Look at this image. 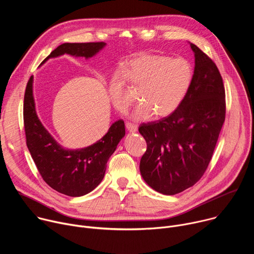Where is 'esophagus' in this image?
<instances>
[{
	"mask_svg": "<svg viewBox=\"0 0 254 254\" xmlns=\"http://www.w3.org/2000/svg\"><path fill=\"white\" fill-rule=\"evenodd\" d=\"M126 127L129 132H135L137 130V126L133 125L131 123H127L126 124Z\"/></svg>",
	"mask_w": 254,
	"mask_h": 254,
	"instance_id": "obj_1",
	"label": "esophagus"
}]
</instances>
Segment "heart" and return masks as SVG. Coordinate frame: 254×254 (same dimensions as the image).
<instances>
[{
	"label": "heart",
	"mask_w": 254,
	"mask_h": 254,
	"mask_svg": "<svg viewBox=\"0 0 254 254\" xmlns=\"http://www.w3.org/2000/svg\"><path fill=\"white\" fill-rule=\"evenodd\" d=\"M193 67L184 58L141 54L126 66L127 80L138 89L141 101L132 114L136 121H147L154 114L164 118L172 115L188 94L193 81ZM113 104L120 113H126L132 103L125 78L117 73L110 83Z\"/></svg>",
	"instance_id": "heart-1"
}]
</instances>
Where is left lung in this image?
I'll list each match as a JSON object with an SVG mask.
<instances>
[{"label": "left lung", "instance_id": "1", "mask_svg": "<svg viewBox=\"0 0 254 254\" xmlns=\"http://www.w3.org/2000/svg\"><path fill=\"white\" fill-rule=\"evenodd\" d=\"M192 85L183 102L167 118L142 124L147 141L139 171L146 183L164 195L194 186L211 161L225 121V88L213 60L195 44Z\"/></svg>", "mask_w": 254, "mask_h": 254}]
</instances>
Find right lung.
<instances>
[{
  "label": "right lung",
  "instance_id": "right-lung-1",
  "mask_svg": "<svg viewBox=\"0 0 254 254\" xmlns=\"http://www.w3.org/2000/svg\"><path fill=\"white\" fill-rule=\"evenodd\" d=\"M105 46L104 42L64 43L53 50L49 58L69 54L90 58ZM24 128L26 143L41 177L52 189L70 196H83L95 189L102 181L106 163L126 134L125 122L114 123L95 143L79 150H65L43 127L35 110L33 76L28 80L24 95Z\"/></svg>",
  "mask_w": 254,
  "mask_h": 254
}]
</instances>
